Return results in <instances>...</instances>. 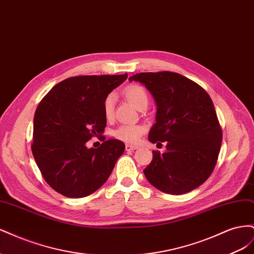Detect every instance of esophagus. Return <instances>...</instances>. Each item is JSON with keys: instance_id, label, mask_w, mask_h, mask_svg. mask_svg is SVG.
<instances>
[{"instance_id": "1", "label": "esophagus", "mask_w": 254, "mask_h": 254, "mask_svg": "<svg viewBox=\"0 0 254 254\" xmlns=\"http://www.w3.org/2000/svg\"><path fill=\"white\" fill-rule=\"evenodd\" d=\"M125 148H126V150L127 151H132V150H134V149H136L137 147L135 145H130V144H126V146H125Z\"/></svg>"}]
</instances>
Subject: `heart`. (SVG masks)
Listing matches in <instances>:
<instances>
[{
	"label": "heart",
	"mask_w": 254,
	"mask_h": 254,
	"mask_svg": "<svg viewBox=\"0 0 254 254\" xmlns=\"http://www.w3.org/2000/svg\"><path fill=\"white\" fill-rule=\"evenodd\" d=\"M125 97L128 101L131 103L135 108L139 110L145 109L148 106L149 98L146 90L140 86V84H129L124 91H123ZM114 103H115V95L113 93L107 95L104 104H103V110L104 114L107 119L112 118L113 111H114ZM144 131V128L140 125L135 124H125L121 125L113 131L114 137H117L118 140H121L126 143H136L139 141L140 136L142 135Z\"/></svg>",
	"instance_id": "obj_1"
}]
</instances>
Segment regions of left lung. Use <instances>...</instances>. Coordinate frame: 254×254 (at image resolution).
<instances>
[{
    "label": "left lung",
    "mask_w": 254,
    "mask_h": 254,
    "mask_svg": "<svg viewBox=\"0 0 254 254\" xmlns=\"http://www.w3.org/2000/svg\"><path fill=\"white\" fill-rule=\"evenodd\" d=\"M130 81L147 88L157 104L151 143L166 142V151H152L144 170L151 186L172 195L200 187L211 176L220 151L222 131L211 97L199 84L174 72L139 73Z\"/></svg>",
    "instance_id": "obj_1"
}]
</instances>
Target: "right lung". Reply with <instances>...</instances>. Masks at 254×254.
Masks as SVG:
<instances>
[{"label":"right lung","instance_id":"1","mask_svg":"<svg viewBox=\"0 0 254 254\" xmlns=\"http://www.w3.org/2000/svg\"><path fill=\"white\" fill-rule=\"evenodd\" d=\"M127 76L66 78L54 86L38 105L32 151L44 180L59 194L81 198L94 193L109 178L124 152L125 144L119 140L104 141V137L98 148H88L86 143L104 132L105 98Z\"/></svg>","mask_w":254,"mask_h":254}]
</instances>
